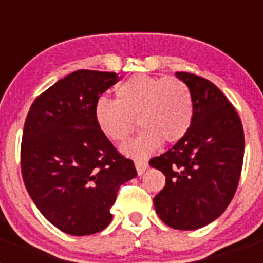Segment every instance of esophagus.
I'll list each match as a JSON object with an SVG mask.
<instances>
[{
	"mask_svg": "<svg viewBox=\"0 0 263 263\" xmlns=\"http://www.w3.org/2000/svg\"><path fill=\"white\" fill-rule=\"evenodd\" d=\"M135 166H136V172H138V175H143L144 171L148 168V164L146 162V161H142V160H136L135 161Z\"/></svg>",
	"mask_w": 263,
	"mask_h": 263,
	"instance_id": "34e87169",
	"label": "esophagus"
}]
</instances>
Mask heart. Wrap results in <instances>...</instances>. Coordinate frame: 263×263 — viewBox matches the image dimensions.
<instances>
[{"instance_id": "b5f03b06", "label": "heart", "mask_w": 263, "mask_h": 263, "mask_svg": "<svg viewBox=\"0 0 263 263\" xmlns=\"http://www.w3.org/2000/svg\"><path fill=\"white\" fill-rule=\"evenodd\" d=\"M99 131L113 142H123L135 128L139 135L121 146L132 158H146L161 142L176 143L192 121V97L187 84L176 78L135 75L116 87V101L99 98L94 107Z\"/></svg>"}]
</instances>
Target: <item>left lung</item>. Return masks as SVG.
Listing matches in <instances>:
<instances>
[{"mask_svg":"<svg viewBox=\"0 0 263 263\" xmlns=\"http://www.w3.org/2000/svg\"><path fill=\"white\" fill-rule=\"evenodd\" d=\"M176 78L190 88L192 121L172 148L150 160L166 177L154 208L168 227L192 231L217 220L231 203L243 166L245 132L216 84L187 72H176Z\"/></svg>","mask_w":263,"mask_h":263,"instance_id":"8db88e82","label":"left lung"}]
</instances>
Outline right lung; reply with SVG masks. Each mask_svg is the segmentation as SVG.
<instances>
[{
  "mask_svg": "<svg viewBox=\"0 0 263 263\" xmlns=\"http://www.w3.org/2000/svg\"><path fill=\"white\" fill-rule=\"evenodd\" d=\"M115 72H72L39 95L27 115L22 175L31 199L60 231L84 236L110 224L121 184L136 176L99 131L94 107L117 83Z\"/></svg>",
  "mask_w": 263,
  "mask_h": 263,
  "instance_id": "obj_1",
  "label": "right lung"
}]
</instances>
